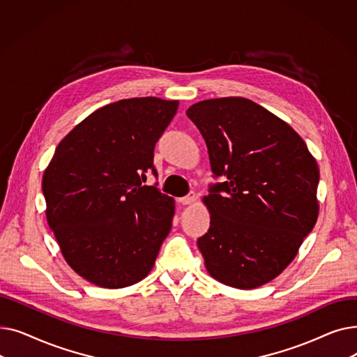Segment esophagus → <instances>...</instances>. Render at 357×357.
Instances as JSON below:
<instances>
[{"mask_svg":"<svg viewBox=\"0 0 357 357\" xmlns=\"http://www.w3.org/2000/svg\"><path fill=\"white\" fill-rule=\"evenodd\" d=\"M178 201H179V204H182V205H190V204L195 202V194H194V192H191V194H188L186 197L179 198Z\"/></svg>","mask_w":357,"mask_h":357,"instance_id":"obj_1","label":"esophagus"}]
</instances>
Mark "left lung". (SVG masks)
I'll return each mask as SVG.
<instances>
[{
	"mask_svg": "<svg viewBox=\"0 0 357 357\" xmlns=\"http://www.w3.org/2000/svg\"><path fill=\"white\" fill-rule=\"evenodd\" d=\"M186 116L213 172L227 176L202 198L211 217L198 238L205 268L227 287L259 288L285 271L315 226L317 160L287 121L248 98L204 100Z\"/></svg>",
	"mask_w": 357,
	"mask_h": 357,
	"instance_id": "8db88e82",
	"label": "left lung"
}]
</instances>
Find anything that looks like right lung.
<instances>
[{"mask_svg": "<svg viewBox=\"0 0 357 357\" xmlns=\"http://www.w3.org/2000/svg\"><path fill=\"white\" fill-rule=\"evenodd\" d=\"M179 101L156 97L107 104L75 126L45 169L46 218L66 264L108 289L152 271L171 231L175 199L143 185L153 149Z\"/></svg>", "mask_w": 357, "mask_h": 357, "instance_id": "obj_1", "label": "right lung"}]
</instances>
